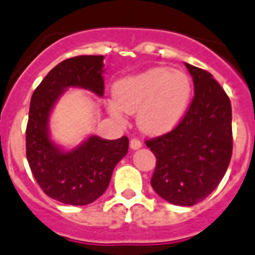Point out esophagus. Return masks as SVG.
<instances>
[{
    "instance_id": "obj_1",
    "label": "esophagus",
    "mask_w": 255,
    "mask_h": 255,
    "mask_svg": "<svg viewBox=\"0 0 255 255\" xmlns=\"http://www.w3.org/2000/svg\"><path fill=\"white\" fill-rule=\"evenodd\" d=\"M129 146H131V149H138V148H141L142 144H141V141L138 140V138H131V141H129Z\"/></svg>"
}]
</instances>
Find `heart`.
<instances>
[{"label": "heart", "mask_w": 255, "mask_h": 255, "mask_svg": "<svg viewBox=\"0 0 255 255\" xmlns=\"http://www.w3.org/2000/svg\"><path fill=\"white\" fill-rule=\"evenodd\" d=\"M110 113L123 122L122 111L137 113L144 133L160 136L174 129L185 118L192 97V81L185 72L154 67L114 85Z\"/></svg>", "instance_id": "heart-1"}]
</instances>
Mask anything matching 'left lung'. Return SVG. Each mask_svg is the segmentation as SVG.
Returning <instances> with one entry per match:
<instances>
[{
    "label": "left lung",
    "mask_w": 255,
    "mask_h": 255,
    "mask_svg": "<svg viewBox=\"0 0 255 255\" xmlns=\"http://www.w3.org/2000/svg\"><path fill=\"white\" fill-rule=\"evenodd\" d=\"M194 80V98L174 129L145 144L156 156L150 185L175 206H194L214 191L231 162L232 106L207 70L186 64Z\"/></svg>",
    "instance_id": "8db88e82"
}]
</instances>
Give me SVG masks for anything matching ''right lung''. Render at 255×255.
Masks as SVG:
<instances>
[{"label":"right lung","instance_id":"obj_1","mask_svg":"<svg viewBox=\"0 0 255 255\" xmlns=\"http://www.w3.org/2000/svg\"><path fill=\"white\" fill-rule=\"evenodd\" d=\"M103 56H76L57 64L31 97L26 128V156L44 194L72 206H86L109 187L117 163L128 152V138L89 137L78 148L63 152L51 141L48 118L68 88H84L102 97Z\"/></svg>","mask_w":255,"mask_h":255}]
</instances>
